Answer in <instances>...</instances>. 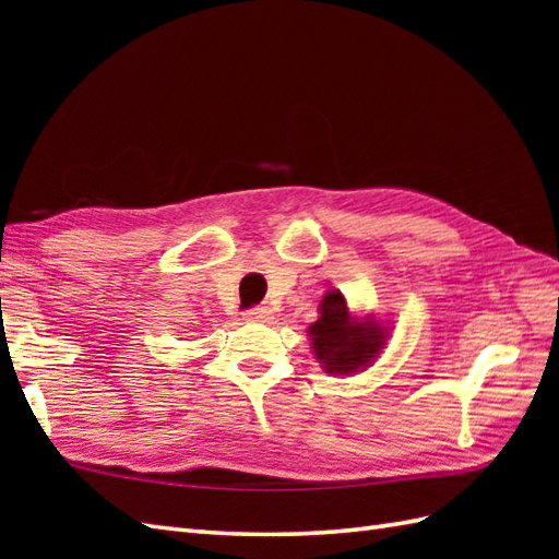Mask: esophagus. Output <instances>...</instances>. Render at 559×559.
Returning a JSON list of instances; mask_svg holds the SVG:
<instances>
[{
  "mask_svg": "<svg viewBox=\"0 0 559 559\" xmlns=\"http://www.w3.org/2000/svg\"><path fill=\"white\" fill-rule=\"evenodd\" d=\"M245 317L249 319V322H271L273 319V312L269 310V307H252V310H247Z\"/></svg>",
  "mask_w": 559,
  "mask_h": 559,
  "instance_id": "esophagus-1",
  "label": "esophagus"
}]
</instances>
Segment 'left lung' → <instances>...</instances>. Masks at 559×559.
<instances>
[{
  "label": "left lung",
  "mask_w": 559,
  "mask_h": 559,
  "mask_svg": "<svg viewBox=\"0 0 559 559\" xmlns=\"http://www.w3.org/2000/svg\"><path fill=\"white\" fill-rule=\"evenodd\" d=\"M314 358L331 374H353L384 348L389 326L374 317H355L338 290H329L319 302V319L307 329Z\"/></svg>",
  "instance_id": "obj_1"
}]
</instances>
